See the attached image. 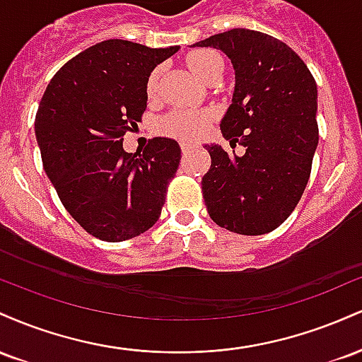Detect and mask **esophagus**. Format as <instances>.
<instances>
[{"instance_id": "1", "label": "esophagus", "mask_w": 362, "mask_h": 362, "mask_svg": "<svg viewBox=\"0 0 362 362\" xmlns=\"http://www.w3.org/2000/svg\"><path fill=\"white\" fill-rule=\"evenodd\" d=\"M180 148H182V151H184V153H190L194 149V144L192 143H187V141H182Z\"/></svg>"}]
</instances>
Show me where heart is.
I'll list each match as a JSON object with an SVG mask.
<instances>
[{
  "mask_svg": "<svg viewBox=\"0 0 362 362\" xmlns=\"http://www.w3.org/2000/svg\"><path fill=\"white\" fill-rule=\"evenodd\" d=\"M187 66L199 80L207 81L218 71H223V59L214 51H192L187 56ZM160 83V68L149 74L148 78V95H155ZM211 112L206 110H173L165 115L158 124L163 134L178 139H199L207 131L211 122Z\"/></svg>",
  "mask_w": 362,
  "mask_h": 362,
  "instance_id": "1",
  "label": "heart"
}]
</instances>
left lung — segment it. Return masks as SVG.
<instances>
[{
	"label": "left lung",
	"mask_w": 362,
	"mask_h": 362,
	"mask_svg": "<svg viewBox=\"0 0 362 362\" xmlns=\"http://www.w3.org/2000/svg\"><path fill=\"white\" fill-rule=\"evenodd\" d=\"M226 54L235 68L233 103L221 120L231 148L207 144L202 195L211 219L238 235H265L300 202L318 144L317 83L289 45L248 28L195 42Z\"/></svg>",
	"instance_id": "obj_1"
}]
</instances>
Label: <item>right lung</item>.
Here are the masks:
<instances>
[{"label":"right lung","instance_id":"1","mask_svg":"<svg viewBox=\"0 0 362 362\" xmlns=\"http://www.w3.org/2000/svg\"><path fill=\"white\" fill-rule=\"evenodd\" d=\"M177 51L103 40L66 62L39 103L35 138L45 173L66 211L103 242L134 238L161 214L180 146L153 138L138 155L124 151L122 141L146 110L149 74Z\"/></svg>","mask_w":362,"mask_h":362}]
</instances>
